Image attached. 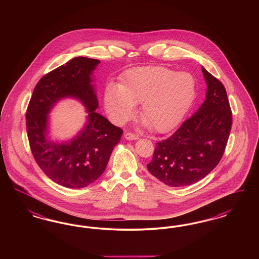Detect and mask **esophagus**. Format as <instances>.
Masks as SVG:
<instances>
[{
    "label": "esophagus",
    "instance_id": "1",
    "mask_svg": "<svg viewBox=\"0 0 259 259\" xmlns=\"http://www.w3.org/2000/svg\"><path fill=\"white\" fill-rule=\"evenodd\" d=\"M124 138L126 140H128V141H134V140H138L139 139V136L132 134V133H126L124 135Z\"/></svg>",
    "mask_w": 259,
    "mask_h": 259
}]
</instances>
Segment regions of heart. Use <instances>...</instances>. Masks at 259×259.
Segmentation results:
<instances>
[{"instance_id":"b5f03b06","label":"heart","mask_w":259,"mask_h":259,"mask_svg":"<svg viewBox=\"0 0 259 259\" xmlns=\"http://www.w3.org/2000/svg\"><path fill=\"white\" fill-rule=\"evenodd\" d=\"M195 97V80L188 73L160 66L137 67L123 74L119 85L110 84L104 94L106 111L117 124L128 121L140 106L145 123L158 133L175 129Z\"/></svg>"}]
</instances>
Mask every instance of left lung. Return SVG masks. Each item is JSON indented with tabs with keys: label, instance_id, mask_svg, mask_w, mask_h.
Instances as JSON below:
<instances>
[{
	"label": "left lung",
	"instance_id": "1",
	"mask_svg": "<svg viewBox=\"0 0 259 259\" xmlns=\"http://www.w3.org/2000/svg\"><path fill=\"white\" fill-rule=\"evenodd\" d=\"M206 99L197 111L167 140L157 143L149 172L165 185H193L222 159L231 131L232 113L222 82L202 67Z\"/></svg>",
	"mask_w": 259,
	"mask_h": 259
}]
</instances>
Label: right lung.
I'll return each mask as SVG.
<instances>
[{
    "mask_svg": "<svg viewBox=\"0 0 259 259\" xmlns=\"http://www.w3.org/2000/svg\"><path fill=\"white\" fill-rule=\"evenodd\" d=\"M99 63L79 56L46 74L27 109V134L35 160L50 180L68 188L87 187L99 179L123 133L96 112L99 103L92 74ZM63 98L81 102L87 121L72 139L53 141L48 135V114Z\"/></svg>",
    "mask_w": 259,
    "mask_h": 259,
    "instance_id": "1",
    "label": "right lung"
}]
</instances>
